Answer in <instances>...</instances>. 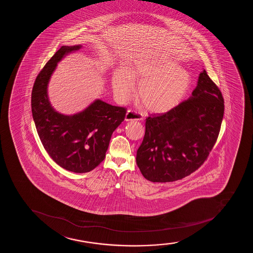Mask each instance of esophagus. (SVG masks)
<instances>
[{
  "label": "esophagus",
  "instance_id": "esophagus-1",
  "mask_svg": "<svg viewBox=\"0 0 253 253\" xmlns=\"http://www.w3.org/2000/svg\"><path fill=\"white\" fill-rule=\"evenodd\" d=\"M143 119L142 115L138 113L137 111H131L128 110L126 114L125 120L126 122H131V121H142Z\"/></svg>",
  "mask_w": 253,
  "mask_h": 253
}]
</instances>
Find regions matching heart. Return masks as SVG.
Wrapping results in <instances>:
<instances>
[{
    "instance_id": "1",
    "label": "heart",
    "mask_w": 253,
    "mask_h": 253,
    "mask_svg": "<svg viewBox=\"0 0 253 253\" xmlns=\"http://www.w3.org/2000/svg\"><path fill=\"white\" fill-rule=\"evenodd\" d=\"M135 78L139 81L138 99L152 113L170 111L182 101L191 85V76L174 61H138L131 68L116 70L112 78L114 93L126 100L134 93Z\"/></svg>"
}]
</instances>
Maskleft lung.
<instances>
[{"instance_id": "8db88e82", "label": "left lung", "mask_w": 253, "mask_h": 253, "mask_svg": "<svg viewBox=\"0 0 253 253\" xmlns=\"http://www.w3.org/2000/svg\"><path fill=\"white\" fill-rule=\"evenodd\" d=\"M224 98L204 70L192 95L165 114L148 116L137 165L152 182H171L196 171L220 131Z\"/></svg>"}]
</instances>
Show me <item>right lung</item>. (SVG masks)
I'll list each match as a JSON object with an SVG mask.
<instances>
[{"label": "right lung", "mask_w": 253, "mask_h": 253, "mask_svg": "<svg viewBox=\"0 0 253 253\" xmlns=\"http://www.w3.org/2000/svg\"><path fill=\"white\" fill-rule=\"evenodd\" d=\"M81 47L61 46L39 73L31 96L33 118L45 151L58 166L75 173L91 171L105 160L111 135L126 113V108L100 99L73 116L51 106L47 94L51 74L65 55Z\"/></svg>", "instance_id": "1"}]
</instances>
